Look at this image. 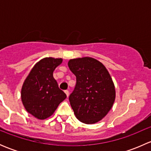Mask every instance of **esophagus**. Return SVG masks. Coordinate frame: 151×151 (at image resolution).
<instances>
[{"label": "esophagus", "mask_w": 151, "mask_h": 151, "mask_svg": "<svg viewBox=\"0 0 151 151\" xmlns=\"http://www.w3.org/2000/svg\"><path fill=\"white\" fill-rule=\"evenodd\" d=\"M65 93L66 94V96H67V97L69 96V91H65Z\"/></svg>", "instance_id": "34e87169"}]
</instances>
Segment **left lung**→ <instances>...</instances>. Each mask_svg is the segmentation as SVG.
<instances>
[{"label":"left lung","mask_w":151,"mask_h":151,"mask_svg":"<svg viewBox=\"0 0 151 151\" xmlns=\"http://www.w3.org/2000/svg\"><path fill=\"white\" fill-rule=\"evenodd\" d=\"M77 84L69 101L76 118L85 124H93L104 118L115 100V88L109 71L96 59L78 58L68 60Z\"/></svg>","instance_id":"1"}]
</instances>
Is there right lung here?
<instances>
[{"instance_id":"1","label":"right lung","mask_w":151,"mask_h":151,"mask_svg":"<svg viewBox=\"0 0 151 151\" xmlns=\"http://www.w3.org/2000/svg\"><path fill=\"white\" fill-rule=\"evenodd\" d=\"M62 62V58L42 59L31 68L22 84V104L27 112L37 119L45 120L53 115L66 98L53 77V71Z\"/></svg>"}]
</instances>
